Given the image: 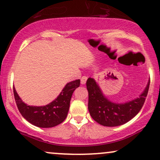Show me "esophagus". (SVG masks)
Here are the masks:
<instances>
[{
	"label": "esophagus",
	"instance_id": "34e87169",
	"mask_svg": "<svg viewBox=\"0 0 160 160\" xmlns=\"http://www.w3.org/2000/svg\"><path fill=\"white\" fill-rule=\"evenodd\" d=\"M87 79L88 78L86 76H82V78H81V84H84L86 83V82H87Z\"/></svg>",
	"mask_w": 160,
	"mask_h": 160
}]
</instances>
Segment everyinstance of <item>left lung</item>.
<instances>
[{
	"mask_svg": "<svg viewBox=\"0 0 160 160\" xmlns=\"http://www.w3.org/2000/svg\"><path fill=\"white\" fill-rule=\"evenodd\" d=\"M86 85L88 91V110L91 118L105 127H117L130 121L140 112L147 97L150 81L139 97L125 103L108 100L93 78H88Z\"/></svg>",
	"mask_w": 160,
	"mask_h": 160,
	"instance_id": "obj_1",
	"label": "left lung"
}]
</instances>
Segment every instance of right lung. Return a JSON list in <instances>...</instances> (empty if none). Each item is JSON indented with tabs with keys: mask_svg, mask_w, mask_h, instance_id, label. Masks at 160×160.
<instances>
[{
	"mask_svg": "<svg viewBox=\"0 0 160 160\" xmlns=\"http://www.w3.org/2000/svg\"><path fill=\"white\" fill-rule=\"evenodd\" d=\"M79 85L80 79L69 82L57 98L44 106H28L22 102L14 87L13 93L18 111L29 123L41 128H50L60 124L66 119L71 97Z\"/></svg>",
	"mask_w": 160,
	"mask_h": 160,
	"instance_id": "right-lung-1",
	"label": "right lung"
}]
</instances>
